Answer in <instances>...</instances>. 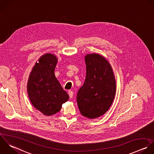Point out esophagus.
I'll return each mask as SVG.
<instances>
[{
  "label": "esophagus",
  "instance_id": "1",
  "mask_svg": "<svg viewBox=\"0 0 154 154\" xmlns=\"http://www.w3.org/2000/svg\"><path fill=\"white\" fill-rule=\"evenodd\" d=\"M68 94H69V98H72V97H73V94H74L72 91H68Z\"/></svg>",
  "mask_w": 154,
  "mask_h": 154
}]
</instances>
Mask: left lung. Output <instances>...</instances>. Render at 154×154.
Returning <instances> with one entry per match:
<instances>
[{
    "mask_svg": "<svg viewBox=\"0 0 154 154\" xmlns=\"http://www.w3.org/2000/svg\"><path fill=\"white\" fill-rule=\"evenodd\" d=\"M86 75L77 94L81 114L90 119L104 115L110 107L116 93V81L109 62L97 54L85 57Z\"/></svg>",
    "mask_w": 154,
    "mask_h": 154,
    "instance_id": "obj_1",
    "label": "left lung"
}]
</instances>
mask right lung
<instances>
[{"label":"right lung","mask_w":154,"mask_h":154,"mask_svg":"<svg viewBox=\"0 0 154 154\" xmlns=\"http://www.w3.org/2000/svg\"><path fill=\"white\" fill-rule=\"evenodd\" d=\"M57 58L51 54L43 55L36 63L27 83V92L32 105L44 115L59 112L69 96L54 75Z\"/></svg>","instance_id":"add662e5"}]
</instances>
